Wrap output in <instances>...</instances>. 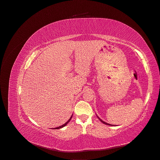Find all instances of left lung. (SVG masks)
<instances>
[{
    "mask_svg": "<svg viewBox=\"0 0 160 160\" xmlns=\"http://www.w3.org/2000/svg\"><path fill=\"white\" fill-rule=\"evenodd\" d=\"M97 117H98V119L100 121H101L102 123H104V124H107V125H109V126H113V125H111V124H108V123H107V122H104V121H103L102 119H100V118H99V117L97 116Z\"/></svg>",
    "mask_w": 160,
    "mask_h": 160,
    "instance_id": "8db88e82",
    "label": "left lung"
}]
</instances>
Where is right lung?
Here are the masks:
<instances>
[{"label": "right lung", "instance_id": "right-lung-1", "mask_svg": "<svg viewBox=\"0 0 160 160\" xmlns=\"http://www.w3.org/2000/svg\"><path fill=\"white\" fill-rule=\"evenodd\" d=\"M72 115H71V117H70V119L67 121L65 124H63V125H62V126H60V127H57V128H53V129H60V128H63V127H65V126L69 123V122L71 121V118H72Z\"/></svg>", "mask_w": 160, "mask_h": 160}]
</instances>
